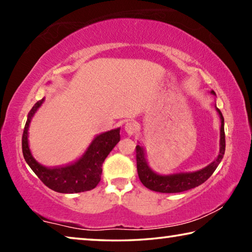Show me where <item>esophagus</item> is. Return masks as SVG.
<instances>
[{
	"label": "esophagus",
	"mask_w": 252,
	"mask_h": 252,
	"mask_svg": "<svg viewBox=\"0 0 252 252\" xmlns=\"http://www.w3.org/2000/svg\"><path fill=\"white\" fill-rule=\"evenodd\" d=\"M125 130L127 133V135H132L136 131V125L131 121H127L125 126Z\"/></svg>",
	"instance_id": "obj_1"
}]
</instances>
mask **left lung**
Wrapping results in <instances>:
<instances>
[{"label": "left lung", "mask_w": 252, "mask_h": 252, "mask_svg": "<svg viewBox=\"0 0 252 252\" xmlns=\"http://www.w3.org/2000/svg\"><path fill=\"white\" fill-rule=\"evenodd\" d=\"M211 94L216 95L215 91L210 92ZM217 112L219 113L221 126H220V150L217 159L211 162L210 164L207 165L206 168L194 172H180L173 174H158L149 167L146 152L141 146L135 147L136 153V169H138V174L140 181L142 182L144 187L152 191L162 193H177L183 192V191L190 190L192 188L202 185L204 181H207L209 178L212 176L215 170L218 167L219 163L222 160L224 150H225V136H224V120L221 111L217 108Z\"/></svg>", "instance_id": "obj_1"}]
</instances>
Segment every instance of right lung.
I'll return each instance as SVG.
<instances>
[{"mask_svg": "<svg viewBox=\"0 0 252 252\" xmlns=\"http://www.w3.org/2000/svg\"><path fill=\"white\" fill-rule=\"evenodd\" d=\"M44 102L37 101L29 112L22 135L23 157L33 172L46 187L60 193H78L94 189L101 180L102 164L120 141V127L96 135L84 155L73 163L48 168L34 159L29 147V126L34 114Z\"/></svg>", "mask_w": 252, "mask_h": 252, "instance_id": "right-lung-1", "label": "right lung"}]
</instances>
